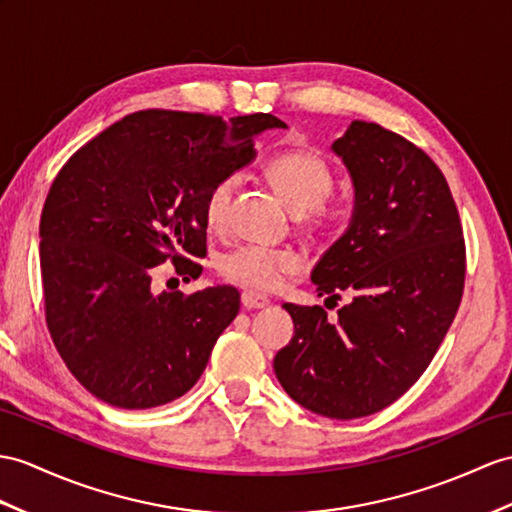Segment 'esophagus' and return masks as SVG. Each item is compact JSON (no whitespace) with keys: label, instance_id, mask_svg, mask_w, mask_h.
I'll list each match as a JSON object with an SVG mask.
<instances>
[{"label":"esophagus","instance_id":"1","mask_svg":"<svg viewBox=\"0 0 512 512\" xmlns=\"http://www.w3.org/2000/svg\"><path fill=\"white\" fill-rule=\"evenodd\" d=\"M241 304H243V308H247V310H254V308H265V306L269 304V299H267L265 295L254 293V291H245V293L241 295Z\"/></svg>","mask_w":512,"mask_h":512}]
</instances>
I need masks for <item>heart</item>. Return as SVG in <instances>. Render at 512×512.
I'll list each match as a JSON object with an SVG mask.
<instances>
[{"label":"heart","mask_w":512,"mask_h":512,"mask_svg":"<svg viewBox=\"0 0 512 512\" xmlns=\"http://www.w3.org/2000/svg\"><path fill=\"white\" fill-rule=\"evenodd\" d=\"M265 178L293 213L304 215L332 195L334 173L326 158L310 149H289L273 156L263 167ZM234 178L226 176L210 186L204 199V223L210 230L226 226ZM299 269V258L286 249L241 245L221 254L217 271L223 280L256 293L276 291L286 273Z\"/></svg>","instance_id":"obj_1"}]
</instances>
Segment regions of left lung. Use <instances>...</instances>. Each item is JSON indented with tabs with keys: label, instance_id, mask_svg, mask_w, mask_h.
Returning a JSON list of instances; mask_svg holds the SVG:
<instances>
[{
	"label": "left lung",
	"instance_id": "obj_1",
	"mask_svg": "<svg viewBox=\"0 0 512 512\" xmlns=\"http://www.w3.org/2000/svg\"><path fill=\"white\" fill-rule=\"evenodd\" d=\"M354 182L347 232L313 269L317 293L352 302L284 304L295 334L273 358L282 389L317 415L358 419L391 406L428 369L465 289V239L434 160L378 123L332 143Z\"/></svg>",
	"mask_w": 512,
	"mask_h": 512
}]
</instances>
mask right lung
<instances>
[{
    "mask_svg": "<svg viewBox=\"0 0 512 512\" xmlns=\"http://www.w3.org/2000/svg\"><path fill=\"white\" fill-rule=\"evenodd\" d=\"M267 115L139 110L82 145L58 171L41 215L45 321L86 391L143 410L178 400L202 376L241 295L208 286L152 289L171 260L186 280L206 256L204 199L256 156Z\"/></svg>",
    "mask_w": 512,
    "mask_h": 512,
    "instance_id": "1",
    "label": "right lung"
}]
</instances>
